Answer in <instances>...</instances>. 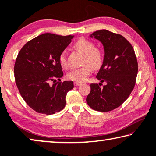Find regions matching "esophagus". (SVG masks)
Segmentation results:
<instances>
[{
	"mask_svg": "<svg viewBox=\"0 0 156 156\" xmlns=\"http://www.w3.org/2000/svg\"><path fill=\"white\" fill-rule=\"evenodd\" d=\"M82 83H79V82H75L74 83V85L75 86H78V85H80Z\"/></svg>",
	"mask_w": 156,
	"mask_h": 156,
	"instance_id": "1",
	"label": "esophagus"
}]
</instances>
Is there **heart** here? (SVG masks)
I'll return each mask as SVG.
<instances>
[{"label": "heart", "instance_id": "1", "mask_svg": "<svg viewBox=\"0 0 156 156\" xmlns=\"http://www.w3.org/2000/svg\"><path fill=\"white\" fill-rule=\"evenodd\" d=\"M73 46L76 50L84 54L82 63L84 66L69 72L67 78L71 80L80 83L86 80L91 73L92 69H98L100 68L103 63V55L100 50L95 48L94 44L92 41L84 38L78 39ZM59 62L62 68L66 69L68 67V62L65 52L60 53Z\"/></svg>", "mask_w": 156, "mask_h": 156}]
</instances>
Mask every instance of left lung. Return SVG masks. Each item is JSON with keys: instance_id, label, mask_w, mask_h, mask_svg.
<instances>
[{"instance_id": "left-lung-1", "label": "left lung", "mask_w": 156, "mask_h": 156, "mask_svg": "<svg viewBox=\"0 0 156 156\" xmlns=\"http://www.w3.org/2000/svg\"><path fill=\"white\" fill-rule=\"evenodd\" d=\"M104 46V60L97 75L106 85H90L86 101L90 108L107 112L118 108L128 98L135 85L138 64L134 50L129 41L120 34L103 29L90 36Z\"/></svg>"}]
</instances>
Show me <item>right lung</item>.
Segmentation results:
<instances>
[{
  "mask_svg": "<svg viewBox=\"0 0 156 156\" xmlns=\"http://www.w3.org/2000/svg\"><path fill=\"white\" fill-rule=\"evenodd\" d=\"M73 36L43 34L27 43L16 59L14 72L21 96L33 110L51 115L64 109L73 81L60 82L64 73L59 62ZM59 82L52 85L50 80Z\"/></svg>",
  "mask_w": 156,
  "mask_h": 156,
  "instance_id": "add662e5",
  "label": "right lung"
}]
</instances>
